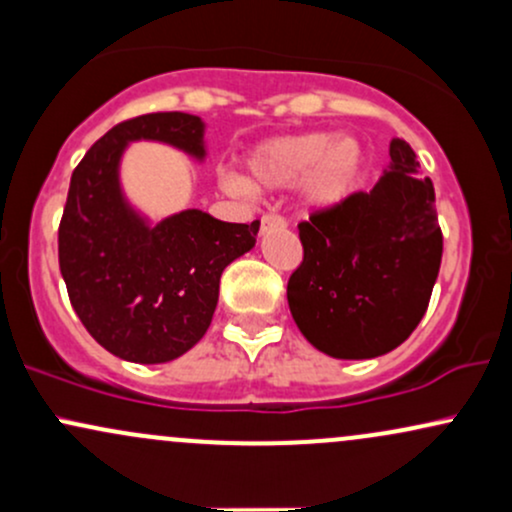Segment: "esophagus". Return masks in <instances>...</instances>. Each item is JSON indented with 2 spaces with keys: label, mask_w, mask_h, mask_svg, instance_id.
<instances>
[{
  "label": "esophagus",
  "mask_w": 512,
  "mask_h": 512,
  "mask_svg": "<svg viewBox=\"0 0 512 512\" xmlns=\"http://www.w3.org/2000/svg\"><path fill=\"white\" fill-rule=\"evenodd\" d=\"M284 226H286V219H284V216H279V214H264L260 219V231L262 233H267L269 228H284Z\"/></svg>",
  "instance_id": "obj_1"
}]
</instances>
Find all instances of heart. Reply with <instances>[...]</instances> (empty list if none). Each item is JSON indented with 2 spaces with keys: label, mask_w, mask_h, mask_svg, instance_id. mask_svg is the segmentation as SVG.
Segmentation results:
<instances>
[{
  "label": "heart",
  "mask_w": 512,
  "mask_h": 512,
  "mask_svg": "<svg viewBox=\"0 0 512 512\" xmlns=\"http://www.w3.org/2000/svg\"><path fill=\"white\" fill-rule=\"evenodd\" d=\"M248 182L223 175V187L236 195L279 190L298 180L301 202L308 209H334L356 192L363 173V149L354 137L334 139L330 132H301L257 144L245 161Z\"/></svg>",
  "instance_id": "heart-1"
}]
</instances>
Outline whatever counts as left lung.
I'll list each match as a JSON object with an SVG mask.
<instances>
[{
    "mask_svg": "<svg viewBox=\"0 0 512 512\" xmlns=\"http://www.w3.org/2000/svg\"><path fill=\"white\" fill-rule=\"evenodd\" d=\"M303 262L286 298L298 330L334 358L397 349L424 317L443 257L436 192L414 149L390 142V166L370 192L298 223Z\"/></svg>",
    "mask_w": 512,
    "mask_h": 512,
    "instance_id": "obj_1",
    "label": "left lung"
}]
</instances>
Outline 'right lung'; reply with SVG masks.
Listing matches in <instances>:
<instances>
[{
    "mask_svg": "<svg viewBox=\"0 0 512 512\" xmlns=\"http://www.w3.org/2000/svg\"><path fill=\"white\" fill-rule=\"evenodd\" d=\"M137 139L204 158L197 115L149 113L105 132L69 182L60 272L74 313L103 349L132 363H166L209 330L221 272L255 245L260 221L226 223L187 209L149 226L117 178L122 151Z\"/></svg>",
    "mask_w": 512,
    "mask_h": 512,
    "instance_id": "add662e5",
    "label": "right lung"
}]
</instances>
